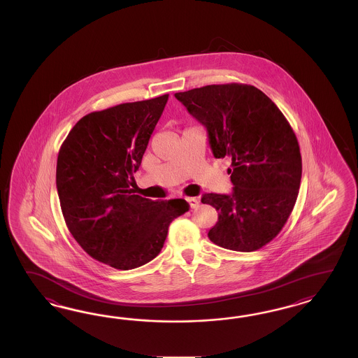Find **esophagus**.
Returning <instances> with one entry per match:
<instances>
[{
    "instance_id": "obj_1",
    "label": "esophagus",
    "mask_w": 358,
    "mask_h": 358,
    "mask_svg": "<svg viewBox=\"0 0 358 358\" xmlns=\"http://www.w3.org/2000/svg\"><path fill=\"white\" fill-rule=\"evenodd\" d=\"M186 201H187L189 206L192 207V208H196L198 207V199L196 198H186Z\"/></svg>"
}]
</instances>
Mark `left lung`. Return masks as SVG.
<instances>
[{
  "instance_id": "8db88e82",
  "label": "left lung",
  "mask_w": 358,
  "mask_h": 358,
  "mask_svg": "<svg viewBox=\"0 0 358 358\" xmlns=\"http://www.w3.org/2000/svg\"><path fill=\"white\" fill-rule=\"evenodd\" d=\"M174 96L206 127L214 157L231 159L232 194L202 196L217 211L208 238L226 250H260L281 232L299 193L302 156L290 123L271 98L247 84Z\"/></svg>"
}]
</instances>
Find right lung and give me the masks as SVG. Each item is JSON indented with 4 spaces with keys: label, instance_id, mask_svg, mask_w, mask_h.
<instances>
[{
    "label": "right lung",
    "instance_id": "1",
    "mask_svg": "<svg viewBox=\"0 0 358 358\" xmlns=\"http://www.w3.org/2000/svg\"><path fill=\"white\" fill-rule=\"evenodd\" d=\"M168 97L87 114L57 155L56 187L66 227L90 257L120 271L153 260L169 224L189 210L185 199L151 201L130 189Z\"/></svg>",
    "mask_w": 358,
    "mask_h": 358
}]
</instances>
